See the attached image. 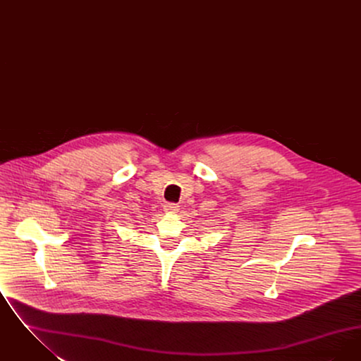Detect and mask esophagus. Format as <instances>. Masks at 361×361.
<instances>
[{
  "label": "esophagus",
  "instance_id": "34e87169",
  "mask_svg": "<svg viewBox=\"0 0 361 361\" xmlns=\"http://www.w3.org/2000/svg\"><path fill=\"white\" fill-rule=\"evenodd\" d=\"M164 209L166 211V212H177L178 211V206L177 204H174V203H166L165 206H164Z\"/></svg>",
  "mask_w": 361,
  "mask_h": 361
}]
</instances>
